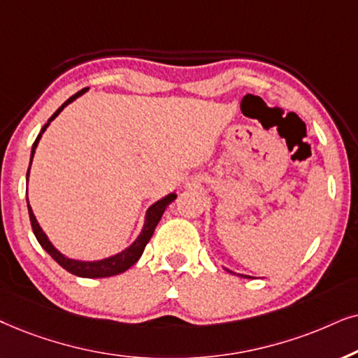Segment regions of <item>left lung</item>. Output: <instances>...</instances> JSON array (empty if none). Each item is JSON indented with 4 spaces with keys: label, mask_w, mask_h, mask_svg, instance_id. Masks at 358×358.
<instances>
[{
    "label": "left lung",
    "mask_w": 358,
    "mask_h": 358,
    "mask_svg": "<svg viewBox=\"0 0 358 358\" xmlns=\"http://www.w3.org/2000/svg\"><path fill=\"white\" fill-rule=\"evenodd\" d=\"M227 270V268H226ZM229 273H232V275H237V276H241V278H250L249 275H242V273H234V271H231V270H227Z\"/></svg>",
    "instance_id": "obj_1"
}]
</instances>
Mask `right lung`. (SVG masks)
Wrapping results in <instances>:
<instances>
[{
	"label": "right lung",
	"mask_w": 358,
	"mask_h": 358,
	"mask_svg": "<svg viewBox=\"0 0 358 358\" xmlns=\"http://www.w3.org/2000/svg\"><path fill=\"white\" fill-rule=\"evenodd\" d=\"M88 88H83L80 90L78 93H75L73 96L66 99V101L62 104V106L57 109V111L52 114L49 121L44 127H42L39 136H37V139L34 141V144H32V150H31V162H32V157L36 154V149H37V144H39L42 134H44V131L49 127L50 121H54V119L59 116L62 109H64L66 104H70L71 101H75L76 98L82 96V94L87 92ZM29 170H31V164H29ZM29 170H27V178H29ZM176 198V193H170L166 194L165 198L159 199V201L152 204V206L147 209V214H145V222H144V227H142L141 234L137 236V239L132 242V244L127 247L126 250L119 252V254L113 255V257H108V259H103V260H96V262H82V260H73V259H69V257H65L64 254H60L59 250L55 249L54 245H52V242L49 241V237L45 236V232L42 231V227L39 226V222H37V219L34 216V213H32V208L29 206V199H27V209H29V219H31V226H32V231H34V236L39 244L42 245V249H44L47 254H49L52 259H54L57 264L60 266H64L66 271H70L71 275H76V276H83V278H106V276H114V275H119L122 273V271H126L127 268H131L132 265L136 264L137 260L141 259L142 252H144L147 242L150 241L152 234H154L157 224H159L162 214L166 209V206L173 201Z\"/></svg>",
	"instance_id": "obj_1"
}]
</instances>
